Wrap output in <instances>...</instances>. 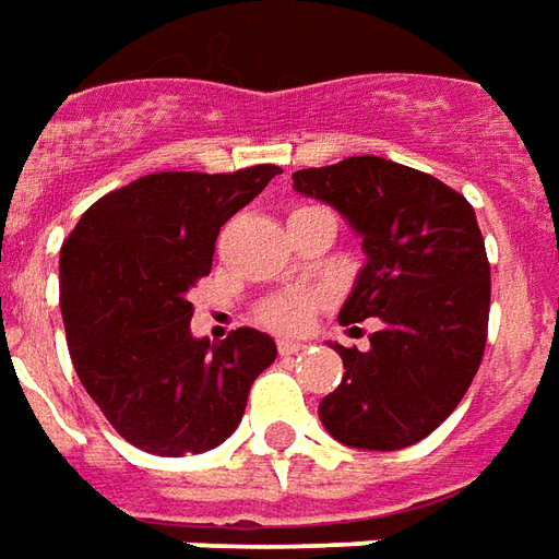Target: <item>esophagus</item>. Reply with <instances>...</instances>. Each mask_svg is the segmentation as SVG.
I'll list each match as a JSON object with an SVG mask.
<instances>
[{"label":"esophagus","mask_w":559,"mask_h":559,"mask_svg":"<svg viewBox=\"0 0 559 559\" xmlns=\"http://www.w3.org/2000/svg\"><path fill=\"white\" fill-rule=\"evenodd\" d=\"M302 347H306L302 342H293V338H281L278 354H281V357H293V354H299Z\"/></svg>","instance_id":"esophagus-1"}]
</instances>
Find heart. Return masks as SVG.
<instances>
[{"mask_svg":"<svg viewBox=\"0 0 559 559\" xmlns=\"http://www.w3.org/2000/svg\"><path fill=\"white\" fill-rule=\"evenodd\" d=\"M318 293H284L263 306V320L275 330H302L311 318V308L318 306Z\"/></svg>","mask_w":559,"mask_h":559,"instance_id":"1","label":"heart"}]
</instances>
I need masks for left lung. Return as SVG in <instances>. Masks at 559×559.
I'll return each instance as SVG.
<instances>
[{
	"instance_id": "1",
	"label": "left lung",
	"mask_w": 559,
	"mask_h": 559,
	"mask_svg": "<svg viewBox=\"0 0 559 559\" xmlns=\"http://www.w3.org/2000/svg\"><path fill=\"white\" fill-rule=\"evenodd\" d=\"M293 187L330 202L362 236L366 266L338 320L381 323L369 350L335 345L345 378L320 400L323 427L366 451L427 439L466 396L487 345L490 263L475 209L439 178L384 157L299 169Z\"/></svg>"
}]
</instances>
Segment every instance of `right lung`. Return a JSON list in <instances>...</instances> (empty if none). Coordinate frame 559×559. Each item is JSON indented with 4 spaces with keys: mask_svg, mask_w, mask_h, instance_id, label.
Here are the masks:
<instances>
[{
    "mask_svg": "<svg viewBox=\"0 0 559 559\" xmlns=\"http://www.w3.org/2000/svg\"><path fill=\"white\" fill-rule=\"evenodd\" d=\"M154 171L93 202L60 251L75 372L108 424L147 454L212 451L239 427L275 342L241 326L193 338L187 290L212 272L221 226L278 175Z\"/></svg>",
    "mask_w": 559,
    "mask_h": 559,
    "instance_id": "right-lung-1",
    "label": "right lung"
}]
</instances>
